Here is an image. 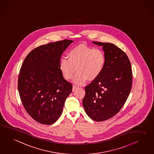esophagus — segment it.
Instances as JSON below:
<instances>
[{
	"instance_id": "1",
	"label": "esophagus",
	"mask_w": 154,
	"mask_h": 154,
	"mask_svg": "<svg viewBox=\"0 0 154 154\" xmlns=\"http://www.w3.org/2000/svg\"><path fill=\"white\" fill-rule=\"evenodd\" d=\"M77 88H78V86H77L75 85H73V88H72V91H75V90L77 89Z\"/></svg>"
}]
</instances>
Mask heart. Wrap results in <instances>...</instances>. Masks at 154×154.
<instances>
[{
    "label": "heart",
    "mask_w": 154,
    "mask_h": 154,
    "mask_svg": "<svg viewBox=\"0 0 154 154\" xmlns=\"http://www.w3.org/2000/svg\"><path fill=\"white\" fill-rule=\"evenodd\" d=\"M68 59H60L59 66L66 79L73 78L75 69L77 71L74 81L83 83L87 79H97L104 70L106 57L103 50L99 48L80 44L72 48L67 53Z\"/></svg>",
    "instance_id": "1"
}]
</instances>
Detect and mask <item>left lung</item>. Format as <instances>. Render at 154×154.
Returning <instances> with one entry per match:
<instances>
[{"mask_svg": "<svg viewBox=\"0 0 154 154\" xmlns=\"http://www.w3.org/2000/svg\"><path fill=\"white\" fill-rule=\"evenodd\" d=\"M92 42L103 46L106 62L101 75L85 87L82 104L88 116L101 122L116 115L124 105L132 88V71L120 48L109 42Z\"/></svg>", "mask_w": 154, "mask_h": 154, "instance_id": "obj_1", "label": "left lung"}]
</instances>
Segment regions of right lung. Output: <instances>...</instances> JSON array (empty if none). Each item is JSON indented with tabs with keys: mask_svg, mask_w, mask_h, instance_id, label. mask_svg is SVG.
Listing matches in <instances>:
<instances>
[{
	"mask_svg": "<svg viewBox=\"0 0 154 154\" xmlns=\"http://www.w3.org/2000/svg\"><path fill=\"white\" fill-rule=\"evenodd\" d=\"M73 41L65 39L40 46L30 51L22 64L18 89L26 111L42 125L53 124L62 113L72 83L64 79L59 63Z\"/></svg>",
	"mask_w": 154,
	"mask_h": 154,
	"instance_id": "right-lung-1",
	"label": "right lung"
}]
</instances>
